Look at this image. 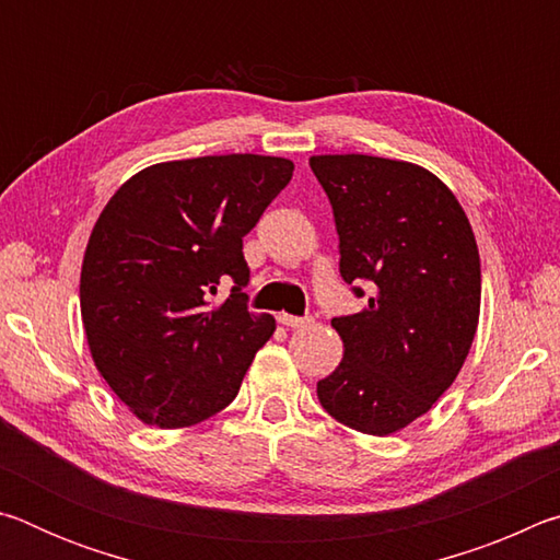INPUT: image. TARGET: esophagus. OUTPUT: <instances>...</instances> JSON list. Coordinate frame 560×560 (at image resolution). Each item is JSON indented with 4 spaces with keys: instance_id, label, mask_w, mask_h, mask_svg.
I'll use <instances>...</instances> for the list:
<instances>
[{
    "instance_id": "1",
    "label": "esophagus",
    "mask_w": 560,
    "mask_h": 560,
    "mask_svg": "<svg viewBox=\"0 0 560 560\" xmlns=\"http://www.w3.org/2000/svg\"><path fill=\"white\" fill-rule=\"evenodd\" d=\"M279 324L287 326V328H306L314 324L311 318H299V316H289V314H279Z\"/></svg>"
}]
</instances>
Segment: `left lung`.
Wrapping results in <instances>:
<instances>
[{"mask_svg":"<svg viewBox=\"0 0 560 560\" xmlns=\"http://www.w3.org/2000/svg\"><path fill=\"white\" fill-rule=\"evenodd\" d=\"M308 165L334 207L340 277L371 289L363 311L330 320L343 360L318 400L346 428L387 438L430 412L469 355L477 240L452 189L420 165L358 153Z\"/></svg>","mask_w":560,"mask_h":560,"instance_id":"1","label":"left lung"}]
</instances>
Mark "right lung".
<instances>
[{
    "label": "right lung",
    "instance_id": "obj_1",
    "mask_svg": "<svg viewBox=\"0 0 560 560\" xmlns=\"http://www.w3.org/2000/svg\"><path fill=\"white\" fill-rule=\"evenodd\" d=\"M287 158L150 165L103 207L81 264V318L103 381L140 422L179 430L230 405L277 330L246 311L242 240L289 185ZM235 289L220 304L215 287Z\"/></svg>",
    "mask_w": 560,
    "mask_h": 560
}]
</instances>
